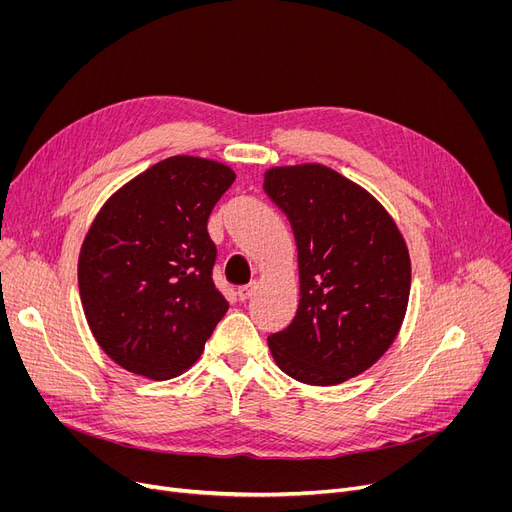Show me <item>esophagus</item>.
Returning <instances> with one entry per match:
<instances>
[{
  "label": "esophagus",
  "mask_w": 512,
  "mask_h": 512,
  "mask_svg": "<svg viewBox=\"0 0 512 512\" xmlns=\"http://www.w3.org/2000/svg\"><path fill=\"white\" fill-rule=\"evenodd\" d=\"M255 290H257V282H251V284H247V286H240L238 288V299L240 301H249L253 294H255Z\"/></svg>",
  "instance_id": "1"
}]
</instances>
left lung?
Here are the masks:
<instances>
[{"mask_svg":"<svg viewBox=\"0 0 512 512\" xmlns=\"http://www.w3.org/2000/svg\"><path fill=\"white\" fill-rule=\"evenodd\" d=\"M263 188L290 220L301 278L297 315L267 344L297 382L342 384L400 332L411 292L407 242L378 199L332 168H272Z\"/></svg>","mask_w":512,"mask_h":512,"instance_id":"1","label":"left lung"}]
</instances>
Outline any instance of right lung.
Masks as SVG:
<instances>
[{
    "mask_svg": "<svg viewBox=\"0 0 512 512\" xmlns=\"http://www.w3.org/2000/svg\"><path fill=\"white\" fill-rule=\"evenodd\" d=\"M234 178L220 161L174 155L95 215L78 257L80 301L97 344L126 371L176 378L226 315L207 220Z\"/></svg>",
    "mask_w": 512,
    "mask_h": 512,
    "instance_id": "1",
    "label": "right lung"
}]
</instances>
